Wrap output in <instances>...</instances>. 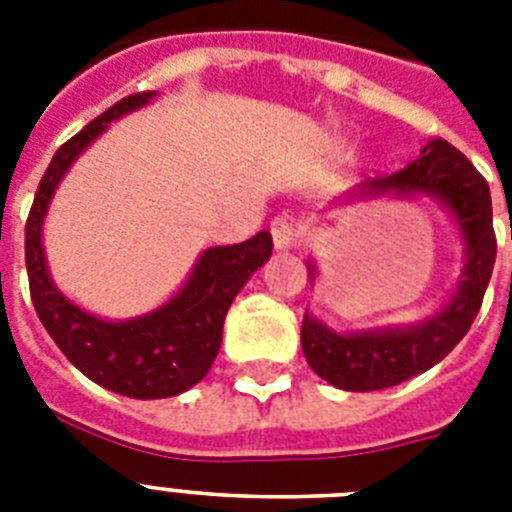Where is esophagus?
Here are the masks:
<instances>
[{
    "label": "esophagus",
    "mask_w": 512,
    "mask_h": 512,
    "mask_svg": "<svg viewBox=\"0 0 512 512\" xmlns=\"http://www.w3.org/2000/svg\"><path fill=\"white\" fill-rule=\"evenodd\" d=\"M270 236H273V244L276 249H291L299 242V226H296L294 216L289 213H278L273 221H270Z\"/></svg>",
    "instance_id": "obj_1"
}]
</instances>
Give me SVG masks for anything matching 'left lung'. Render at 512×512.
I'll return each instance as SVG.
<instances>
[{
  "label": "left lung",
  "instance_id": "8db88e82",
  "mask_svg": "<svg viewBox=\"0 0 512 512\" xmlns=\"http://www.w3.org/2000/svg\"><path fill=\"white\" fill-rule=\"evenodd\" d=\"M372 192H427L453 210L466 242V268L450 304L435 317L414 328L369 330L356 336H338L315 317L304 315L302 349L309 367L322 380L343 390H382L422 375L442 362L458 346L482 307L484 291L492 278L497 255V236L492 226L489 184L474 163L453 148L448 140L435 137L406 169L390 176H377L362 184L359 195ZM512 236V234H510ZM312 270V265H309Z\"/></svg>",
  "mask_w": 512,
  "mask_h": 512
}]
</instances>
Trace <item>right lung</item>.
<instances>
[{"label": "right lung", "mask_w": 512, "mask_h": 512, "mask_svg": "<svg viewBox=\"0 0 512 512\" xmlns=\"http://www.w3.org/2000/svg\"><path fill=\"white\" fill-rule=\"evenodd\" d=\"M150 96L153 90L122 98L70 137L41 176L25 221L30 299L49 336L62 354L101 388L145 401L184 393L208 375L221 349L223 320L234 296L273 252L268 231H260L247 242L208 249L192 270L187 286L169 304L127 322L98 320L59 294L46 273L41 249V226L51 195L70 163L106 130V124L140 109Z\"/></svg>", "instance_id": "right-lung-1"}]
</instances>
